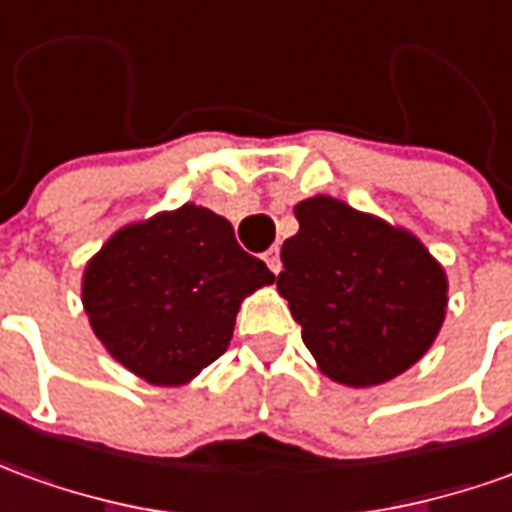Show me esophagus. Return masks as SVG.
Returning a JSON list of instances; mask_svg holds the SVG:
<instances>
[{
    "label": "esophagus",
    "instance_id": "34e87169",
    "mask_svg": "<svg viewBox=\"0 0 512 512\" xmlns=\"http://www.w3.org/2000/svg\"><path fill=\"white\" fill-rule=\"evenodd\" d=\"M263 260H266V266L274 271V274H280L282 268V260H280V249H268L266 255H263Z\"/></svg>",
    "mask_w": 512,
    "mask_h": 512
}]
</instances>
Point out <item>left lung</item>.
<instances>
[{"mask_svg": "<svg viewBox=\"0 0 512 512\" xmlns=\"http://www.w3.org/2000/svg\"><path fill=\"white\" fill-rule=\"evenodd\" d=\"M277 291L330 380L371 388L418 363L441 332L449 282L413 232L313 196L293 207Z\"/></svg>", "mask_w": 512, "mask_h": 512, "instance_id": "1", "label": "left lung"}]
</instances>
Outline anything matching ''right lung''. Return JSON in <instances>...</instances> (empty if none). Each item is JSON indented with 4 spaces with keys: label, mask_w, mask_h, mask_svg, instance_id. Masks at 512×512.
Returning a JSON list of instances; mask_svg holds the SVG:
<instances>
[{
    "label": "right lung",
    "mask_w": 512,
    "mask_h": 512,
    "mask_svg": "<svg viewBox=\"0 0 512 512\" xmlns=\"http://www.w3.org/2000/svg\"><path fill=\"white\" fill-rule=\"evenodd\" d=\"M271 282L230 221L182 205L110 235L85 266L82 307L121 366L171 388L227 352L241 302Z\"/></svg>",
    "instance_id": "add662e5"
}]
</instances>
